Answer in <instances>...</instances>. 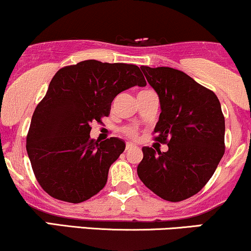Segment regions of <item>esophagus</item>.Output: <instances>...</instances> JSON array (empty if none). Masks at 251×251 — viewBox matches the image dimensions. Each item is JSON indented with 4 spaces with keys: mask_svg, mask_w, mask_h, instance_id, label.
Listing matches in <instances>:
<instances>
[{
    "mask_svg": "<svg viewBox=\"0 0 251 251\" xmlns=\"http://www.w3.org/2000/svg\"><path fill=\"white\" fill-rule=\"evenodd\" d=\"M134 144H132V143H127L126 144V151H129V150H132V149H134Z\"/></svg>",
    "mask_w": 251,
    "mask_h": 251,
    "instance_id": "esophagus-1",
    "label": "esophagus"
}]
</instances>
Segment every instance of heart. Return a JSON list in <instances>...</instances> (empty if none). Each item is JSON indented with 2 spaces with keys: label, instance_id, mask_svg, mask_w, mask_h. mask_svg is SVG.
Returning <instances> with one entry per match:
<instances>
[{
  "label": "heart",
  "instance_id": "1",
  "mask_svg": "<svg viewBox=\"0 0 251 251\" xmlns=\"http://www.w3.org/2000/svg\"><path fill=\"white\" fill-rule=\"evenodd\" d=\"M124 133H125L129 138H137V129L133 127L124 128Z\"/></svg>",
  "mask_w": 251,
  "mask_h": 251
}]
</instances>
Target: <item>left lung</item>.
Masks as SVG:
<instances>
[{
    "label": "left lung",
    "mask_w": 251,
    "mask_h": 251,
    "mask_svg": "<svg viewBox=\"0 0 251 251\" xmlns=\"http://www.w3.org/2000/svg\"><path fill=\"white\" fill-rule=\"evenodd\" d=\"M140 69L161 107L154 139L167 144L168 151L143 147L138 176L166 201L186 200L203 188L225 154L221 104L212 90L185 72L166 66Z\"/></svg>",
    "instance_id": "8db88e82"
}]
</instances>
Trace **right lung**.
<instances>
[{
  "mask_svg": "<svg viewBox=\"0 0 251 251\" xmlns=\"http://www.w3.org/2000/svg\"><path fill=\"white\" fill-rule=\"evenodd\" d=\"M135 85L146 80L134 64L89 59L56 72L26 135L32 171L50 196L79 203L104 188L125 143L114 137L95 141L91 124L101 123L116 96Z\"/></svg>",
  "mask_w": 251,
  "mask_h": 251,
  "instance_id": "1",
  "label": "right lung"
}]
</instances>
